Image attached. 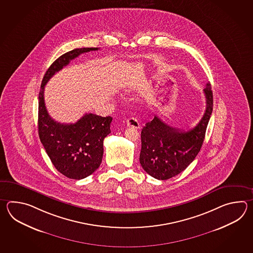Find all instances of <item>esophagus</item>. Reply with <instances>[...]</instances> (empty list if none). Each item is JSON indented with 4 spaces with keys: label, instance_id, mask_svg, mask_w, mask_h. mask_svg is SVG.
<instances>
[{
    "label": "esophagus",
    "instance_id": "1",
    "mask_svg": "<svg viewBox=\"0 0 253 253\" xmlns=\"http://www.w3.org/2000/svg\"><path fill=\"white\" fill-rule=\"evenodd\" d=\"M126 125H127V126H132L134 128H139L140 127V123L138 122V120L134 118L126 119Z\"/></svg>",
    "mask_w": 253,
    "mask_h": 253
}]
</instances>
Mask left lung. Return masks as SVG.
Listing matches in <instances>:
<instances>
[{
	"label": "left lung",
	"mask_w": 253,
	"mask_h": 253,
	"mask_svg": "<svg viewBox=\"0 0 253 253\" xmlns=\"http://www.w3.org/2000/svg\"><path fill=\"white\" fill-rule=\"evenodd\" d=\"M205 115L194 128L184 131L163 122L157 116L147 121L141 132V166L149 175L167 180L183 172L198 155L212 112L213 98L210 83L205 89Z\"/></svg>",
	"instance_id": "obj_1"
}]
</instances>
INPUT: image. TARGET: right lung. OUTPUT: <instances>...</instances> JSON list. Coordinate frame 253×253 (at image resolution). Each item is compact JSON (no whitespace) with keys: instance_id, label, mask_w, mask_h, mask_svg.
<instances>
[{"instance_id":"obj_1","label":"right lung","mask_w":253,"mask_h":253,"mask_svg":"<svg viewBox=\"0 0 253 253\" xmlns=\"http://www.w3.org/2000/svg\"><path fill=\"white\" fill-rule=\"evenodd\" d=\"M98 48L72 49L56 59L43 77L39 94L38 128L41 142L55 168L66 177L81 180L100 166L103 141L110 130L111 117L85 114L74 124H61L50 118L44 101V87L52 76L81 54Z\"/></svg>"}]
</instances>
